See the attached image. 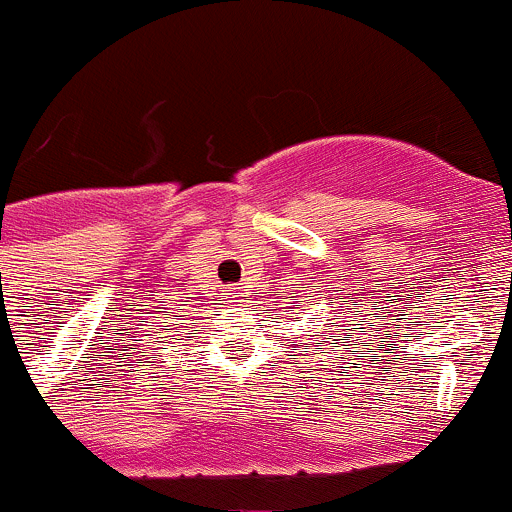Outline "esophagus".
Here are the masks:
<instances>
[{"instance_id":"34e87169","label":"esophagus","mask_w":512,"mask_h":512,"mask_svg":"<svg viewBox=\"0 0 512 512\" xmlns=\"http://www.w3.org/2000/svg\"><path fill=\"white\" fill-rule=\"evenodd\" d=\"M241 288L239 286H231L229 293H226V298H229V303H241Z\"/></svg>"}]
</instances>
